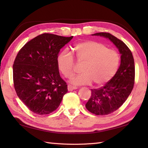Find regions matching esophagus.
Listing matches in <instances>:
<instances>
[{
    "label": "esophagus",
    "mask_w": 148,
    "mask_h": 148,
    "mask_svg": "<svg viewBox=\"0 0 148 148\" xmlns=\"http://www.w3.org/2000/svg\"><path fill=\"white\" fill-rule=\"evenodd\" d=\"M77 88L76 86H72V85H71V84H68V86H67V89H68L69 91H72V90H76Z\"/></svg>",
    "instance_id": "obj_1"
}]
</instances>
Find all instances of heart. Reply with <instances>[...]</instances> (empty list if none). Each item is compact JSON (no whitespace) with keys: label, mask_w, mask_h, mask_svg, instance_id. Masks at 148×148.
<instances>
[{"label":"heart","mask_w":148,"mask_h":148,"mask_svg":"<svg viewBox=\"0 0 148 148\" xmlns=\"http://www.w3.org/2000/svg\"><path fill=\"white\" fill-rule=\"evenodd\" d=\"M74 50L77 62L83 64V73L72 77V83L83 85L93 83L95 86H100L114 76L120 61L119 53L115 49L108 48L100 42L85 40L75 45ZM57 64L65 77L71 76L76 68L74 56L67 49L59 53Z\"/></svg>","instance_id":"1"}]
</instances>
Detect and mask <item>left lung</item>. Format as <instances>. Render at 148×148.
<instances>
[{
	"label": "left lung",
	"mask_w": 148,
	"mask_h": 148,
	"mask_svg": "<svg viewBox=\"0 0 148 148\" xmlns=\"http://www.w3.org/2000/svg\"><path fill=\"white\" fill-rule=\"evenodd\" d=\"M93 36L111 40L121 54V64L114 76L100 88L91 89L92 95L85 105L93 114L108 115L120 108L132 91L135 83L134 59L128 46L112 34L99 32Z\"/></svg>",
	"instance_id": "8db88e82"
}]
</instances>
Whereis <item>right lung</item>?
<instances>
[{"label":"right lung","mask_w":148,"mask_h":148,"mask_svg":"<svg viewBox=\"0 0 148 148\" xmlns=\"http://www.w3.org/2000/svg\"><path fill=\"white\" fill-rule=\"evenodd\" d=\"M72 38L42 34L27 42L16 56L12 66L15 91L35 114L55 111L67 92V84L60 76L57 57Z\"/></svg>","instance_id":"add662e5"}]
</instances>
